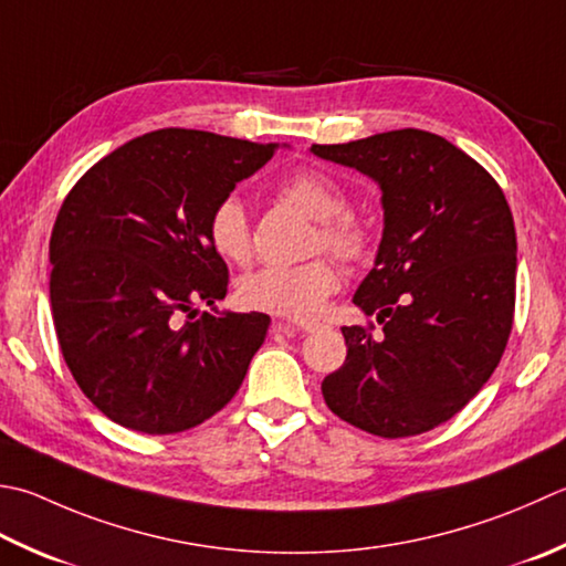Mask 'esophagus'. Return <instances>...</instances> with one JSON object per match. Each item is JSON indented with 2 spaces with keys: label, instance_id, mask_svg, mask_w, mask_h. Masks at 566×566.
<instances>
[{
  "label": "esophagus",
  "instance_id": "obj_1",
  "mask_svg": "<svg viewBox=\"0 0 566 566\" xmlns=\"http://www.w3.org/2000/svg\"><path fill=\"white\" fill-rule=\"evenodd\" d=\"M292 328L298 331V334H314L318 324H306V321H280V328Z\"/></svg>",
  "mask_w": 566,
  "mask_h": 566
}]
</instances>
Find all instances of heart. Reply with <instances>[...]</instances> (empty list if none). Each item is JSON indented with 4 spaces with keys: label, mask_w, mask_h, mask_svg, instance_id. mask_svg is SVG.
I'll return each mask as SVG.
<instances>
[{
    "label": "heart",
    "mask_w": 566,
    "mask_h": 566,
    "mask_svg": "<svg viewBox=\"0 0 566 566\" xmlns=\"http://www.w3.org/2000/svg\"><path fill=\"white\" fill-rule=\"evenodd\" d=\"M280 193L318 220L316 248L334 252L346 262L368 258L373 250V228L365 218L350 213L343 186L328 174L304 169L280 186ZM208 240L220 258L232 264H248L252 258V230L245 203L238 196L220 201L208 218ZM338 290V272L328 260L304 264H268L238 282L242 306L274 316L306 318L324 306Z\"/></svg>",
    "instance_id": "heart-1"
}]
</instances>
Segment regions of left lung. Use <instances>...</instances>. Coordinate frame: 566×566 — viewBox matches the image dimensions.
I'll list each match as a JSON object with an SVG mask.
<instances>
[{
	"label": "left lung",
	"instance_id": "8db88e82",
	"mask_svg": "<svg viewBox=\"0 0 566 566\" xmlns=\"http://www.w3.org/2000/svg\"><path fill=\"white\" fill-rule=\"evenodd\" d=\"M312 154L382 193V240L353 294L382 331L343 326L346 363L321 392L331 412L370 434H422L467 407L501 363L515 312L511 206L479 161L431 132L312 144Z\"/></svg>",
	"mask_w": 566,
	"mask_h": 566
}]
</instances>
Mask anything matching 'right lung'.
Listing matches in <instances>:
<instances>
[{
  "instance_id": "obj_1",
  "label": "right lung",
  "mask_w": 566,
  "mask_h": 566,
  "mask_svg": "<svg viewBox=\"0 0 566 566\" xmlns=\"http://www.w3.org/2000/svg\"><path fill=\"white\" fill-rule=\"evenodd\" d=\"M276 149L149 132L99 159L63 201L49 245L55 334L77 387L113 422L176 434L220 412L245 380L270 316L216 306L228 268L208 218Z\"/></svg>"
}]
</instances>
